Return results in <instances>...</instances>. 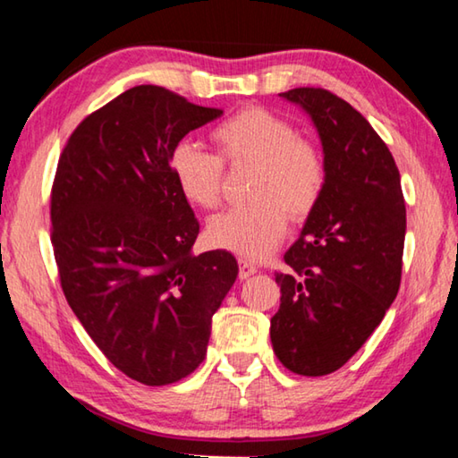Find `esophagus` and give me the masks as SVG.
I'll return each mask as SVG.
<instances>
[{"instance_id":"34e87169","label":"esophagus","mask_w":458,"mask_h":458,"mask_svg":"<svg viewBox=\"0 0 458 458\" xmlns=\"http://www.w3.org/2000/svg\"><path fill=\"white\" fill-rule=\"evenodd\" d=\"M238 265H240V278H242V281H246V278H250L252 275H257V270H259V267L254 265V262H250L248 259H240L238 260Z\"/></svg>"}]
</instances>
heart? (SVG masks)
I'll use <instances>...</instances> for the list:
<instances>
[{
	"instance_id": "obj_1",
	"label": "heart",
	"mask_w": 458,
	"mask_h": 458,
	"mask_svg": "<svg viewBox=\"0 0 458 458\" xmlns=\"http://www.w3.org/2000/svg\"><path fill=\"white\" fill-rule=\"evenodd\" d=\"M212 155L190 141L169 153V172L185 201L214 210L222 201V164L252 167L248 199L208 224L212 242L244 259H265L283 242L293 222L307 220L319 204L327 165L315 143L297 137L289 121L260 106H248L212 131Z\"/></svg>"
}]
</instances>
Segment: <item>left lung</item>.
Returning <instances> with one entry per match:
<instances>
[{
  "label": "left lung",
  "mask_w": 458,
  "mask_h": 458,
  "mask_svg": "<svg viewBox=\"0 0 458 458\" xmlns=\"http://www.w3.org/2000/svg\"><path fill=\"white\" fill-rule=\"evenodd\" d=\"M281 97L311 117L327 183L275 278L276 358L299 376H327L366 344L396 299L406 236L400 172L361 113L325 89Z\"/></svg>",
  "instance_id": "obj_1"
}]
</instances>
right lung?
<instances>
[{"mask_svg": "<svg viewBox=\"0 0 458 458\" xmlns=\"http://www.w3.org/2000/svg\"><path fill=\"white\" fill-rule=\"evenodd\" d=\"M220 108L141 84L89 114L52 185L60 284L114 368L145 386L190 376L212 317L238 276L226 250L193 254L199 222L169 172V153Z\"/></svg>", "mask_w": 458, "mask_h": 458, "instance_id": "1", "label": "right lung"}]
</instances>
